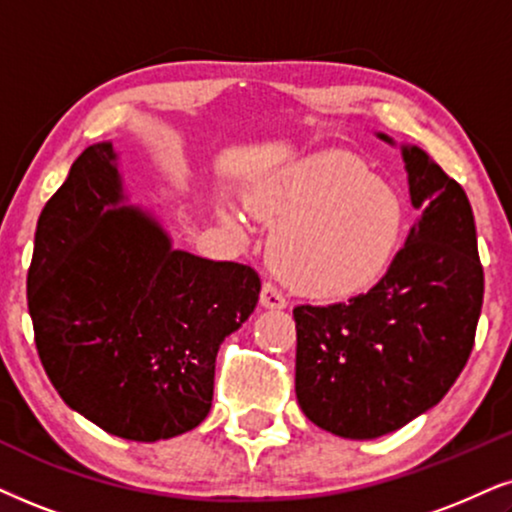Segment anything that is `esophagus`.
Returning <instances> with one entry per match:
<instances>
[{
  "label": "esophagus",
  "mask_w": 512,
  "mask_h": 512,
  "mask_svg": "<svg viewBox=\"0 0 512 512\" xmlns=\"http://www.w3.org/2000/svg\"><path fill=\"white\" fill-rule=\"evenodd\" d=\"M260 304L264 309H286V297L278 293L276 286H271V283H264L262 286V293H260Z\"/></svg>",
  "instance_id": "1"
}]
</instances>
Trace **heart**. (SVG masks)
Listing matches in <instances>:
<instances>
[{
	"instance_id": "obj_1",
	"label": "heart",
	"mask_w": 512,
	"mask_h": 512,
	"mask_svg": "<svg viewBox=\"0 0 512 512\" xmlns=\"http://www.w3.org/2000/svg\"><path fill=\"white\" fill-rule=\"evenodd\" d=\"M248 208L276 224L269 264L293 293L309 300H345L371 288L390 267L404 229L397 189L349 153L307 155L262 179ZM243 234L238 212L219 208Z\"/></svg>"
}]
</instances>
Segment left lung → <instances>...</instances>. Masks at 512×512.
<instances>
[{"mask_svg": "<svg viewBox=\"0 0 512 512\" xmlns=\"http://www.w3.org/2000/svg\"><path fill=\"white\" fill-rule=\"evenodd\" d=\"M378 139L394 146L383 132ZM401 158L420 215L387 274L349 302L293 309L300 409L345 439L383 437L439 404L470 357L482 312L468 196L423 148L401 144Z\"/></svg>", "mask_w": 512, "mask_h": 512, "instance_id": "left-lung-1", "label": "left lung"}]
</instances>
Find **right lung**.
Segmentation results:
<instances>
[{
	"mask_svg": "<svg viewBox=\"0 0 512 512\" xmlns=\"http://www.w3.org/2000/svg\"><path fill=\"white\" fill-rule=\"evenodd\" d=\"M260 276L174 250L160 219L127 205L111 141L84 148L44 205L28 271L35 345L70 409L132 442L200 425L215 359L248 321Z\"/></svg>",
	"mask_w": 512,
	"mask_h": 512,
	"instance_id": "obj_1",
	"label": "right lung"
}]
</instances>
